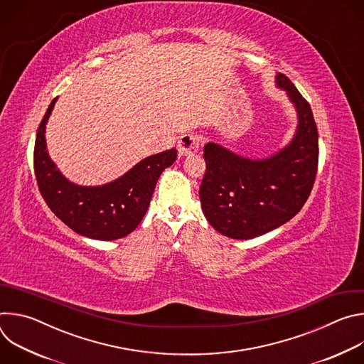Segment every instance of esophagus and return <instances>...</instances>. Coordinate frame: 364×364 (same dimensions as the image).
<instances>
[{"instance_id":"34e87169","label":"esophagus","mask_w":364,"mask_h":364,"mask_svg":"<svg viewBox=\"0 0 364 364\" xmlns=\"http://www.w3.org/2000/svg\"><path fill=\"white\" fill-rule=\"evenodd\" d=\"M200 136L197 134H184L180 136L178 139V144H177V149H178V154L181 155H190L193 152H196L198 148H200Z\"/></svg>"}]
</instances>
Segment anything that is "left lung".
Here are the masks:
<instances>
[{
    "mask_svg": "<svg viewBox=\"0 0 364 364\" xmlns=\"http://www.w3.org/2000/svg\"><path fill=\"white\" fill-rule=\"evenodd\" d=\"M275 83L296 111L292 139L267 159H247L216 142L204 145L203 213L219 233L253 239L291 220L306 201L318 166V132L309 103L278 73Z\"/></svg>",
    "mask_w": 364,
    "mask_h": 364,
    "instance_id": "8db88e82",
    "label": "left lung"
}]
</instances>
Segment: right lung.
I'll return each mask as SVG.
<instances>
[{"instance_id":"obj_1","label":"right lung","mask_w":364,"mask_h":364,"mask_svg":"<svg viewBox=\"0 0 364 364\" xmlns=\"http://www.w3.org/2000/svg\"><path fill=\"white\" fill-rule=\"evenodd\" d=\"M56 100H51L40 122L34 145V173L44 201L65 225L82 236L96 240L125 237L145 216L155 184L176 161L177 149L149 155L107 184L72 183L50 159L46 145V124Z\"/></svg>"}]
</instances>
